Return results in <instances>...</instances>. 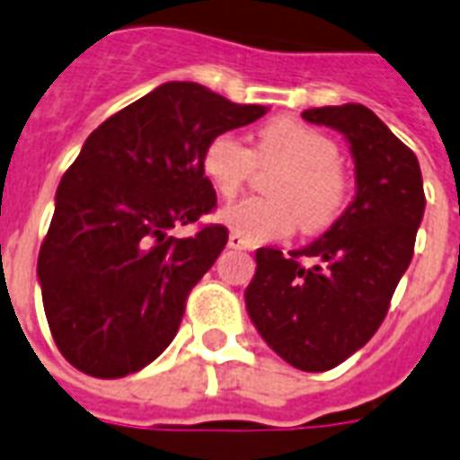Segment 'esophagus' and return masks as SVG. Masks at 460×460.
<instances>
[{
  "mask_svg": "<svg viewBox=\"0 0 460 460\" xmlns=\"http://www.w3.org/2000/svg\"><path fill=\"white\" fill-rule=\"evenodd\" d=\"M227 247L230 249H252V244H249L244 237H240L237 233H230V237H227Z\"/></svg>",
  "mask_w": 460,
  "mask_h": 460,
  "instance_id": "esophagus-1",
  "label": "esophagus"
}]
</instances>
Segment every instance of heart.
<instances>
[{
    "label": "heart",
    "mask_w": 460,
    "mask_h": 460,
    "mask_svg": "<svg viewBox=\"0 0 460 460\" xmlns=\"http://www.w3.org/2000/svg\"><path fill=\"white\" fill-rule=\"evenodd\" d=\"M338 160L333 138L305 122L279 117L259 129L254 151L234 134L211 138L201 167L220 197H234L256 163L283 167L270 181L273 199H244L218 213L223 226L249 244H259L290 234L297 220L305 233H322L336 223L348 204V180Z\"/></svg>",
    "instance_id": "b5f03b06"
}]
</instances>
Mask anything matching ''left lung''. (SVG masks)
Returning a JSON list of instances; mask_svg holds the SVG:
<instances>
[{
	"label": "left lung",
	"mask_w": 460,
	"mask_h": 460,
	"mask_svg": "<svg viewBox=\"0 0 460 460\" xmlns=\"http://www.w3.org/2000/svg\"><path fill=\"white\" fill-rule=\"evenodd\" d=\"M302 119L343 134L355 163V197L307 247L290 256L256 249L244 305L256 331L288 365L326 372L382 326L411 266L425 191L415 153L365 105L312 108Z\"/></svg>",
	"instance_id": "obj_1"
}]
</instances>
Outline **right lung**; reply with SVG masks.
<instances>
[{"mask_svg": "<svg viewBox=\"0 0 460 460\" xmlns=\"http://www.w3.org/2000/svg\"><path fill=\"white\" fill-rule=\"evenodd\" d=\"M191 81H167L85 138L64 172L38 256L57 348L84 375L119 379L172 343L187 295L227 242L223 226L167 237L216 206L201 158L218 134L256 122Z\"/></svg>", "mask_w": 460, "mask_h": 460, "instance_id": "add662e5", "label": "right lung"}]
</instances>
